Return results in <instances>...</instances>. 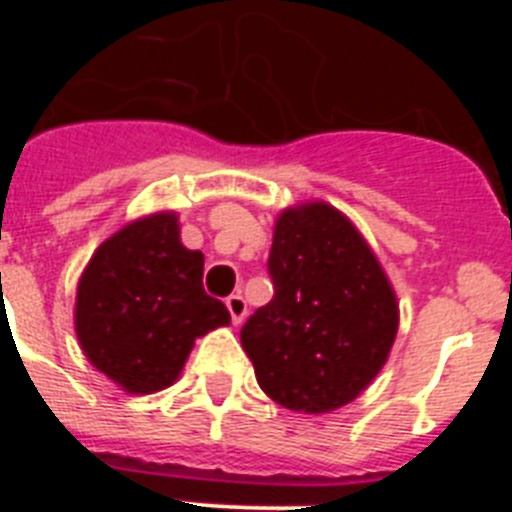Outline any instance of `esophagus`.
<instances>
[{"instance_id": "obj_1", "label": "esophagus", "mask_w": 512, "mask_h": 512, "mask_svg": "<svg viewBox=\"0 0 512 512\" xmlns=\"http://www.w3.org/2000/svg\"><path fill=\"white\" fill-rule=\"evenodd\" d=\"M225 305H228L230 320H233L235 325H241V323H243V318H246V312H248L246 300H243L241 295H230L228 300H225Z\"/></svg>"}]
</instances>
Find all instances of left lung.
I'll list each match as a JSON object with an SVG mask.
<instances>
[{
	"label": "left lung",
	"instance_id": "8db88e82",
	"mask_svg": "<svg viewBox=\"0 0 512 512\" xmlns=\"http://www.w3.org/2000/svg\"><path fill=\"white\" fill-rule=\"evenodd\" d=\"M274 297L241 328L261 390L297 413H330L369 387L397 336V302L372 248L325 202L279 215Z\"/></svg>",
	"mask_w": 512,
	"mask_h": 512
}]
</instances>
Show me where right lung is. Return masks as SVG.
Listing matches in <instances>:
<instances>
[{"mask_svg":"<svg viewBox=\"0 0 512 512\" xmlns=\"http://www.w3.org/2000/svg\"><path fill=\"white\" fill-rule=\"evenodd\" d=\"M205 256L179 243L171 212L143 217L104 241L76 289V336L87 359L125 392L169 387L194 338L230 323L202 287Z\"/></svg>","mask_w":512,"mask_h":512,"instance_id":"right-lung-1","label":"right lung"}]
</instances>
